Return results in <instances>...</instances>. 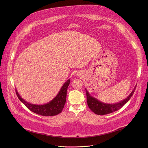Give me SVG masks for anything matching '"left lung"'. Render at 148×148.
Masks as SVG:
<instances>
[{"label": "left lung", "mask_w": 148, "mask_h": 148, "mask_svg": "<svg viewBox=\"0 0 148 148\" xmlns=\"http://www.w3.org/2000/svg\"><path fill=\"white\" fill-rule=\"evenodd\" d=\"M136 88V86H135L133 91L125 99L123 100V101L119 103L113 104H106L100 101L96 98L91 96L89 95V92L87 91V90L85 89L86 93V102L89 109L95 114L99 115H104L109 114L116 110H118L124 106L133 96Z\"/></svg>", "instance_id": "left-lung-1"}]
</instances>
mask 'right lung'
Returning a JSON list of instances; mask_svg holds the SVG:
<instances>
[{
	"label": "right lung",
	"mask_w": 148,
	"mask_h": 148,
	"mask_svg": "<svg viewBox=\"0 0 148 148\" xmlns=\"http://www.w3.org/2000/svg\"><path fill=\"white\" fill-rule=\"evenodd\" d=\"M70 79L68 80L62 86L57 96L50 102L43 105H36L29 103L23 99L16 89V93L20 100L31 111L44 116H55L62 112L66 101V91L69 85Z\"/></svg>",
	"instance_id": "right-lung-1"
}]
</instances>
